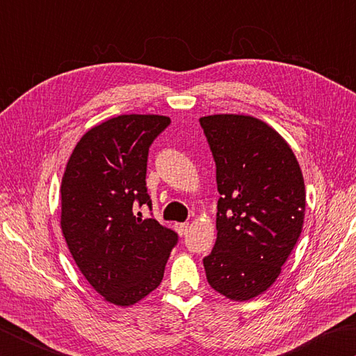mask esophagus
I'll list each match as a JSON object with an SVG mask.
<instances>
[{"label": "esophagus", "instance_id": "obj_1", "mask_svg": "<svg viewBox=\"0 0 356 356\" xmlns=\"http://www.w3.org/2000/svg\"><path fill=\"white\" fill-rule=\"evenodd\" d=\"M174 228L177 229V233H179L180 236H184V234L188 233V228H190V224H188V222H182V224H176V225H174Z\"/></svg>", "mask_w": 356, "mask_h": 356}]
</instances>
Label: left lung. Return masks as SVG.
I'll list each match as a JSON object with an SVG mask.
<instances>
[{
    "label": "left lung",
    "instance_id": "left-lung-1",
    "mask_svg": "<svg viewBox=\"0 0 356 356\" xmlns=\"http://www.w3.org/2000/svg\"><path fill=\"white\" fill-rule=\"evenodd\" d=\"M216 163L218 238L204 257L207 281L233 301L266 291L302 232L305 186L287 142L250 115L200 118Z\"/></svg>",
    "mask_w": 356,
    "mask_h": 356
}]
</instances>
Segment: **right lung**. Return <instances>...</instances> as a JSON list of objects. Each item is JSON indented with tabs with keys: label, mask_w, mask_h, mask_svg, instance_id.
I'll return each mask as SVG.
<instances>
[{
	"label": "right lung",
	"mask_w": 356,
	"mask_h": 356,
	"mask_svg": "<svg viewBox=\"0 0 356 356\" xmlns=\"http://www.w3.org/2000/svg\"><path fill=\"white\" fill-rule=\"evenodd\" d=\"M165 115H118L89 129L61 182V229L88 282L115 305L140 301L163 280L176 232L136 208L146 188L149 146L170 127Z\"/></svg>",
	"instance_id": "right-lung-1"
}]
</instances>
